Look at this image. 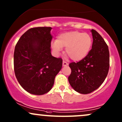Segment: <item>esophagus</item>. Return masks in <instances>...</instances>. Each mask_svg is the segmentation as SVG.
<instances>
[{"instance_id":"1","label":"esophagus","mask_w":122,"mask_h":122,"mask_svg":"<svg viewBox=\"0 0 122 122\" xmlns=\"http://www.w3.org/2000/svg\"><path fill=\"white\" fill-rule=\"evenodd\" d=\"M68 65H69V63H67L66 61H63V66L65 67V66H68Z\"/></svg>"}]
</instances>
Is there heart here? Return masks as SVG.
I'll list each match as a JSON object with an SVG mask.
<instances>
[{
  "label": "heart",
  "instance_id": "obj_1",
  "mask_svg": "<svg viewBox=\"0 0 122 122\" xmlns=\"http://www.w3.org/2000/svg\"><path fill=\"white\" fill-rule=\"evenodd\" d=\"M92 38L90 34L79 31H69L57 36L56 41L51 42V48L56 55H59L62 48L66 47L65 52L74 61L84 58L90 52L92 45Z\"/></svg>",
  "mask_w": 122,
  "mask_h": 122
}]
</instances>
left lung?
Returning <instances> with one entry per match:
<instances>
[{"mask_svg":"<svg viewBox=\"0 0 122 122\" xmlns=\"http://www.w3.org/2000/svg\"><path fill=\"white\" fill-rule=\"evenodd\" d=\"M93 42L88 54L79 62L70 63L71 73L68 80L80 94H87L98 88L108 75L109 52L105 41L98 32L91 30Z\"/></svg>","mask_w":122,"mask_h":122,"instance_id":"1","label":"left lung"}]
</instances>
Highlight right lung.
<instances>
[{
	"label": "right lung",
	"instance_id": "add662e5",
	"mask_svg": "<svg viewBox=\"0 0 122 122\" xmlns=\"http://www.w3.org/2000/svg\"><path fill=\"white\" fill-rule=\"evenodd\" d=\"M51 27L27 30L19 39L14 52V69L20 86L34 95H43L52 89L62 59L51 54Z\"/></svg>",
	"mask_w": 122,
	"mask_h": 122
}]
</instances>
